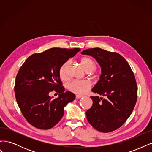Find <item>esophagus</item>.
I'll use <instances>...</instances> for the list:
<instances>
[{
    "label": "esophagus",
    "mask_w": 152,
    "mask_h": 152,
    "mask_svg": "<svg viewBox=\"0 0 152 152\" xmlns=\"http://www.w3.org/2000/svg\"><path fill=\"white\" fill-rule=\"evenodd\" d=\"M82 97H83V96H82V95H80V94H77L76 95V98L77 99H79Z\"/></svg>",
    "instance_id": "34e87169"
}]
</instances>
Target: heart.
<instances>
[{"mask_svg":"<svg viewBox=\"0 0 152 152\" xmlns=\"http://www.w3.org/2000/svg\"><path fill=\"white\" fill-rule=\"evenodd\" d=\"M80 63L84 70L87 72L93 71L96 67V63L93 59L89 57H84L80 59ZM70 66V61H67L64 63L59 68V75L61 79L65 80L68 77V70ZM92 86L91 82L88 80H74L71 81L68 84V89L73 93L76 94H83L86 93Z\"/></svg>","mask_w":152,"mask_h":152,"instance_id":"1","label":"heart"}]
</instances>
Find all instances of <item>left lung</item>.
<instances>
[{
  "mask_svg": "<svg viewBox=\"0 0 152 152\" xmlns=\"http://www.w3.org/2000/svg\"><path fill=\"white\" fill-rule=\"evenodd\" d=\"M82 54L90 55L102 68V73L91 91L106 97L91 96L93 105L86 112L91 125L102 132L120 127L129 117L137 100L135 77L121 55L101 48L88 49Z\"/></svg>",
  "mask_w": 152,
  "mask_h": 152,
  "instance_id": "1",
  "label": "left lung"
}]
</instances>
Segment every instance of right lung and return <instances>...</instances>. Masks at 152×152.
<instances>
[{"instance_id":"1","label":"right lung","mask_w":152,"mask_h":152,"mask_svg":"<svg viewBox=\"0 0 152 152\" xmlns=\"http://www.w3.org/2000/svg\"><path fill=\"white\" fill-rule=\"evenodd\" d=\"M79 48H50L32 54L21 66L16 77L15 92L21 113L31 125L49 129L61 120L64 108L75 95L65 91L59 75V68L80 51ZM54 90L57 99L48 94Z\"/></svg>"}]
</instances>
